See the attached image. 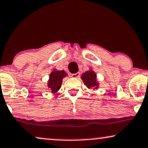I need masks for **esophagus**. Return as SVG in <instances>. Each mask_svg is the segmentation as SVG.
<instances>
[{"mask_svg": "<svg viewBox=\"0 0 148 148\" xmlns=\"http://www.w3.org/2000/svg\"><path fill=\"white\" fill-rule=\"evenodd\" d=\"M80 76V72H76L75 74H72V76L73 78H78Z\"/></svg>", "mask_w": 148, "mask_h": 148, "instance_id": "obj_1", "label": "esophagus"}]
</instances>
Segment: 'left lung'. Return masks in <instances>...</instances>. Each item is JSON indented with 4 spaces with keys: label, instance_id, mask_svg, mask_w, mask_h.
Listing matches in <instances>:
<instances>
[{
    "label": "left lung",
    "instance_id": "1",
    "mask_svg": "<svg viewBox=\"0 0 148 148\" xmlns=\"http://www.w3.org/2000/svg\"><path fill=\"white\" fill-rule=\"evenodd\" d=\"M82 79L84 81L85 84L88 88H90L92 87H97V75L93 71L90 70L86 72L82 75Z\"/></svg>",
    "mask_w": 148,
    "mask_h": 148
}]
</instances>
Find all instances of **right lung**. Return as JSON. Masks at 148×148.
<instances>
[{
  "label": "right lung",
  "instance_id": "add662e5",
  "mask_svg": "<svg viewBox=\"0 0 148 148\" xmlns=\"http://www.w3.org/2000/svg\"><path fill=\"white\" fill-rule=\"evenodd\" d=\"M65 72L62 71H54L49 75L48 87L51 89V92L55 93L60 88L62 84V80L65 77Z\"/></svg>",
  "mask_w": 148,
  "mask_h": 148
}]
</instances>
